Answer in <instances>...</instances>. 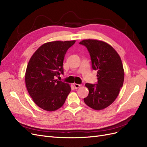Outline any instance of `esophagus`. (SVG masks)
I'll list each match as a JSON object with an SVG mask.
<instances>
[{
  "label": "esophagus",
  "mask_w": 147,
  "mask_h": 147,
  "mask_svg": "<svg viewBox=\"0 0 147 147\" xmlns=\"http://www.w3.org/2000/svg\"><path fill=\"white\" fill-rule=\"evenodd\" d=\"M80 86H82L81 84H77V83H74V87L75 88V89H77L78 88H80Z\"/></svg>",
  "instance_id": "1"
}]
</instances>
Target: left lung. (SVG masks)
Segmentation results:
<instances>
[{"mask_svg":"<svg viewBox=\"0 0 147 147\" xmlns=\"http://www.w3.org/2000/svg\"><path fill=\"white\" fill-rule=\"evenodd\" d=\"M79 43L90 53L92 68L97 70L98 80L97 84H85L89 94L84 102L93 109L102 110L113 103L123 86L124 73L121 59L115 49L104 42L88 39Z\"/></svg>","mask_w":147,"mask_h":147,"instance_id":"1","label":"left lung"}]
</instances>
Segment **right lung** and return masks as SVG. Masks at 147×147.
I'll list each match as a JSON object with an SVG mask.
<instances>
[{
	"instance_id": "add662e5",
	"label": "right lung",
	"mask_w": 147,
	"mask_h": 147,
	"mask_svg": "<svg viewBox=\"0 0 147 147\" xmlns=\"http://www.w3.org/2000/svg\"><path fill=\"white\" fill-rule=\"evenodd\" d=\"M72 41L48 42L40 47L30 57L26 71L28 91L35 104L52 112L63 105L71 91L68 83L56 78L64 74L63 61Z\"/></svg>"
}]
</instances>
